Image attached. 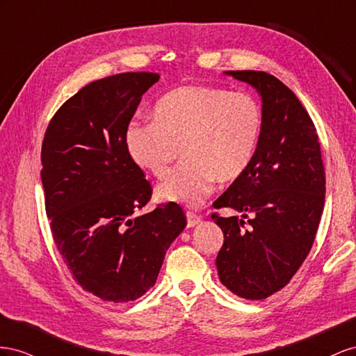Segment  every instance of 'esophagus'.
Segmentation results:
<instances>
[{
	"instance_id": "1",
	"label": "esophagus",
	"mask_w": 356,
	"mask_h": 356,
	"mask_svg": "<svg viewBox=\"0 0 356 356\" xmlns=\"http://www.w3.org/2000/svg\"><path fill=\"white\" fill-rule=\"evenodd\" d=\"M186 219H188V227H195L201 222V218L192 211H186Z\"/></svg>"
}]
</instances>
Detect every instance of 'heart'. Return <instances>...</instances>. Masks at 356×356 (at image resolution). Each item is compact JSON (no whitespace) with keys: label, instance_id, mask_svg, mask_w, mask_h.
Returning <instances> with one entry per match:
<instances>
[{"label":"heart","instance_id":"1","mask_svg":"<svg viewBox=\"0 0 356 356\" xmlns=\"http://www.w3.org/2000/svg\"><path fill=\"white\" fill-rule=\"evenodd\" d=\"M264 128L261 104L246 92L184 85L158 99L154 122L133 124L125 145L136 164L162 179L177 149L185 162L156 189L162 201L200 206L219 184L245 175Z\"/></svg>","mask_w":356,"mask_h":356}]
</instances>
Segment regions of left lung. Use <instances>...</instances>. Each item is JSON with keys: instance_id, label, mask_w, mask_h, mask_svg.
I'll list each match as a JSON object with an SVG mask.
<instances>
[{"instance_id": "8db88e82", "label": "left lung", "mask_w": 356, "mask_h": 356, "mask_svg": "<svg viewBox=\"0 0 356 356\" xmlns=\"http://www.w3.org/2000/svg\"><path fill=\"white\" fill-rule=\"evenodd\" d=\"M258 90L264 128L245 175L213 202L241 216L220 218L216 267L223 286L246 300L285 288L307 258L325 204L321 146L306 108L277 77L264 71H225Z\"/></svg>"}]
</instances>
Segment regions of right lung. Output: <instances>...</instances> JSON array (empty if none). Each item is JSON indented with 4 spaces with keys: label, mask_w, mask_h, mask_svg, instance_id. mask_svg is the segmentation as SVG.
Segmentation results:
<instances>
[{
    "label": "right lung",
    "mask_w": 356,
    "mask_h": 356,
    "mask_svg": "<svg viewBox=\"0 0 356 356\" xmlns=\"http://www.w3.org/2000/svg\"><path fill=\"white\" fill-rule=\"evenodd\" d=\"M156 73H122L86 85L60 106L42 146L50 229L85 291L108 302L140 298L155 285L165 253L186 227L176 202L133 216L152 195L125 134Z\"/></svg>",
    "instance_id": "1"
}]
</instances>
